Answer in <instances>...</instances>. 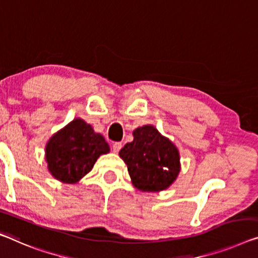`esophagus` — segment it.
I'll use <instances>...</instances> for the list:
<instances>
[{
	"instance_id": "esophagus-1",
	"label": "esophagus",
	"mask_w": 258,
	"mask_h": 258,
	"mask_svg": "<svg viewBox=\"0 0 258 258\" xmlns=\"http://www.w3.org/2000/svg\"><path fill=\"white\" fill-rule=\"evenodd\" d=\"M121 148H122V143H120V142H115V143H114V144H113V152L114 153H117L118 151H120V150H121Z\"/></svg>"
}]
</instances>
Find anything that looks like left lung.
Masks as SVG:
<instances>
[{"label":"left lung","mask_w":258,"mask_h":258,"mask_svg":"<svg viewBox=\"0 0 258 258\" xmlns=\"http://www.w3.org/2000/svg\"><path fill=\"white\" fill-rule=\"evenodd\" d=\"M133 136L134 141L126 143L118 154L134 187L144 192L168 189L181 170L179 149L151 124L138 126Z\"/></svg>","instance_id":"left-lung-1"}]
</instances>
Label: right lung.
<instances>
[{
	"instance_id": "obj_1",
	"label": "right lung",
	"mask_w": 258,
	"mask_h": 258,
	"mask_svg": "<svg viewBox=\"0 0 258 258\" xmlns=\"http://www.w3.org/2000/svg\"><path fill=\"white\" fill-rule=\"evenodd\" d=\"M110 151L101 134L81 117L55 133L45 146L50 175L62 183L75 184L91 172L98 158Z\"/></svg>"
}]
</instances>
